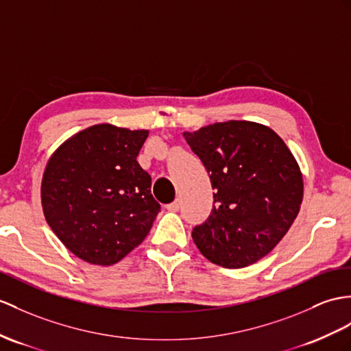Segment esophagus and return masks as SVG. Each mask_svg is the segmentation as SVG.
I'll list each match as a JSON object with an SVG mask.
<instances>
[{
  "label": "esophagus",
  "mask_w": 351,
  "mask_h": 351,
  "mask_svg": "<svg viewBox=\"0 0 351 351\" xmlns=\"http://www.w3.org/2000/svg\"><path fill=\"white\" fill-rule=\"evenodd\" d=\"M167 210H168V211H173V213L178 211V210H180V201H174V202L168 204V205H167Z\"/></svg>",
  "instance_id": "34e87169"
}]
</instances>
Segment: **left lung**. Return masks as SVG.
<instances>
[{"mask_svg": "<svg viewBox=\"0 0 351 351\" xmlns=\"http://www.w3.org/2000/svg\"><path fill=\"white\" fill-rule=\"evenodd\" d=\"M183 136L208 171L211 215L192 232L204 258L244 268L265 258L295 221L304 178L293 153L269 126L217 122Z\"/></svg>", "mask_w": 351, "mask_h": 351, "instance_id": "left-lung-1", "label": "left lung"}]
</instances>
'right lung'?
<instances>
[{"label": "right lung", "mask_w": 351, "mask_h": 351, "mask_svg": "<svg viewBox=\"0 0 351 351\" xmlns=\"http://www.w3.org/2000/svg\"><path fill=\"white\" fill-rule=\"evenodd\" d=\"M147 136V130L92 125L49 158L43 213L59 241L82 261L110 267L149 234L160 207L150 176L136 162Z\"/></svg>", "instance_id": "add662e5"}]
</instances>
